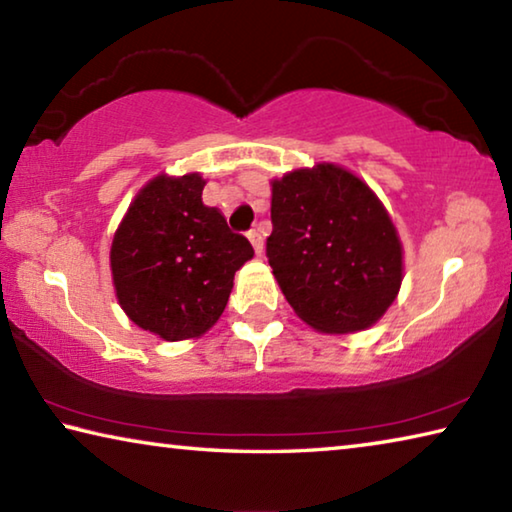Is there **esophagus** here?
<instances>
[{"label": "esophagus", "mask_w": 512, "mask_h": 512, "mask_svg": "<svg viewBox=\"0 0 512 512\" xmlns=\"http://www.w3.org/2000/svg\"><path fill=\"white\" fill-rule=\"evenodd\" d=\"M248 239H250V244H253L255 253L262 255V253H264V237H262V232H259V230H250V232H248Z\"/></svg>", "instance_id": "esophagus-1"}]
</instances>
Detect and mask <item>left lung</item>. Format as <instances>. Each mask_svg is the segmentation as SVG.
Returning <instances> with one entry per match:
<instances>
[{"label": "left lung", "mask_w": 512, "mask_h": 512, "mask_svg": "<svg viewBox=\"0 0 512 512\" xmlns=\"http://www.w3.org/2000/svg\"><path fill=\"white\" fill-rule=\"evenodd\" d=\"M266 257L293 311L318 332L366 329L402 284V244L372 189L318 164L273 180Z\"/></svg>", "instance_id": "8db88e82"}]
</instances>
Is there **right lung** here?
Returning a JSON list of instances; mask_svg holds the SVG:
<instances>
[{"label":"right lung","mask_w":512,"mask_h":512,"mask_svg":"<svg viewBox=\"0 0 512 512\" xmlns=\"http://www.w3.org/2000/svg\"><path fill=\"white\" fill-rule=\"evenodd\" d=\"M203 187L198 173L153 178L112 239L121 309L164 341L205 334L228 305L235 273L255 255L216 207L203 205Z\"/></svg>","instance_id":"add662e5"}]
</instances>
